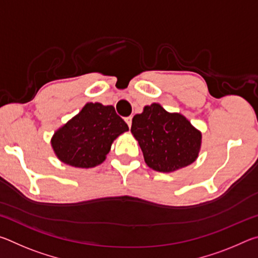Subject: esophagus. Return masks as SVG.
Returning <instances> with one entry per match:
<instances>
[{"label":"esophagus","mask_w":258,"mask_h":258,"mask_svg":"<svg viewBox=\"0 0 258 258\" xmlns=\"http://www.w3.org/2000/svg\"><path fill=\"white\" fill-rule=\"evenodd\" d=\"M125 121H126V123H127L128 127H131V125H132V116L126 117V118H125Z\"/></svg>","instance_id":"34e87169"}]
</instances>
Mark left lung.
<instances>
[{
    "label": "left lung",
    "instance_id": "1",
    "mask_svg": "<svg viewBox=\"0 0 258 258\" xmlns=\"http://www.w3.org/2000/svg\"><path fill=\"white\" fill-rule=\"evenodd\" d=\"M150 168L172 173L197 160L203 135L180 112H168L151 103L135 115L131 127Z\"/></svg>",
    "mask_w": 258,
    "mask_h": 258
}]
</instances>
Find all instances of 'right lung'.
Listing matches in <instances>:
<instances>
[{
    "instance_id": "right-lung-1",
    "label": "right lung",
    "mask_w": 258,
    "mask_h": 258,
    "mask_svg": "<svg viewBox=\"0 0 258 258\" xmlns=\"http://www.w3.org/2000/svg\"><path fill=\"white\" fill-rule=\"evenodd\" d=\"M127 131V124L112 106L87 102L77 115L55 131L51 147L62 163L77 168H92L106 160L112 142Z\"/></svg>"
}]
</instances>
